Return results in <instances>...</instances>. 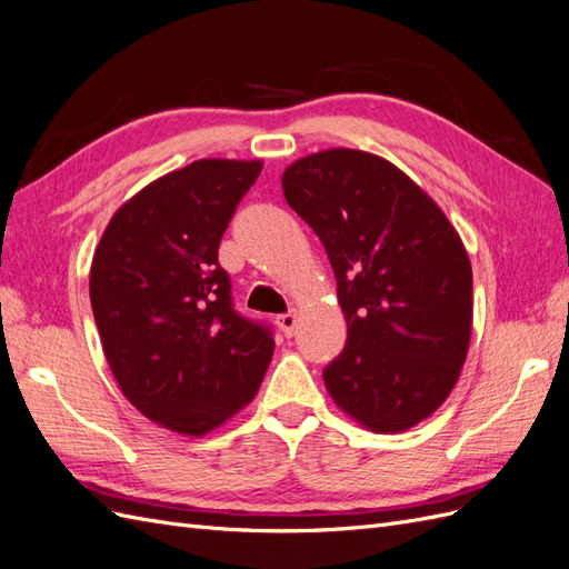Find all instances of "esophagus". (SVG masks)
<instances>
[{
    "instance_id": "34e87169",
    "label": "esophagus",
    "mask_w": 569,
    "mask_h": 569,
    "mask_svg": "<svg viewBox=\"0 0 569 569\" xmlns=\"http://www.w3.org/2000/svg\"><path fill=\"white\" fill-rule=\"evenodd\" d=\"M278 325H280V330H282L287 337L295 335V332H297V311L282 313V316L278 318Z\"/></svg>"
}]
</instances>
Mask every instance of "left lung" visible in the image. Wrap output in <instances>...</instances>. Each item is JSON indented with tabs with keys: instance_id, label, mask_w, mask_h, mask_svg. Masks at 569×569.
I'll return each mask as SVG.
<instances>
[{
	"instance_id": "obj_1",
	"label": "left lung",
	"mask_w": 569,
	"mask_h": 569,
	"mask_svg": "<svg viewBox=\"0 0 569 569\" xmlns=\"http://www.w3.org/2000/svg\"><path fill=\"white\" fill-rule=\"evenodd\" d=\"M287 203L330 256L347 347L322 370L372 432L429 418L458 382L472 332V268L439 206L393 163L327 149L291 163Z\"/></svg>"
}]
</instances>
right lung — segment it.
Wrapping results in <instances>:
<instances>
[{
	"instance_id": "right-lung-1",
	"label": "right lung",
	"mask_w": 569,
	"mask_h": 569,
	"mask_svg": "<svg viewBox=\"0 0 569 569\" xmlns=\"http://www.w3.org/2000/svg\"><path fill=\"white\" fill-rule=\"evenodd\" d=\"M261 161L201 159L113 213L90 270L101 347L126 399L170 432L201 437L263 382L272 330L239 316L218 247Z\"/></svg>"
}]
</instances>
